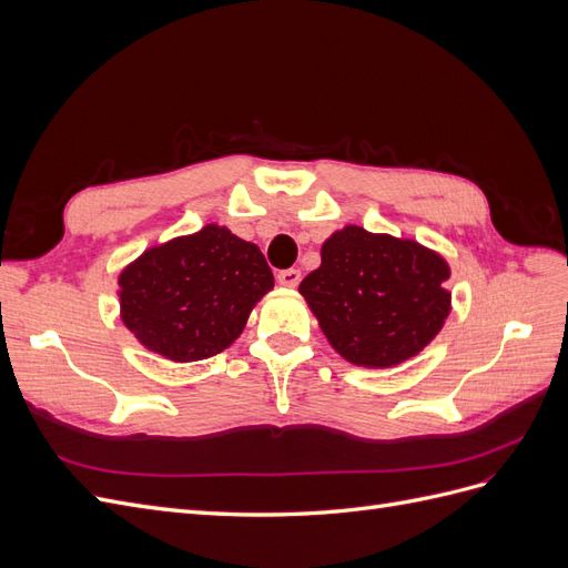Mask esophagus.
<instances>
[{"label":"esophagus","instance_id":"obj_1","mask_svg":"<svg viewBox=\"0 0 568 568\" xmlns=\"http://www.w3.org/2000/svg\"><path fill=\"white\" fill-rule=\"evenodd\" d=\"M277 282H280V286H286V288H296L298 286V282H301V270H282L280 274H277Z\"/></svg>","mask_w":568,"mask_h":568}]
</instances>
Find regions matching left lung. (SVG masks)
<instances>
[{"instance_id": "left-lung-1", "label": "left lung", "mask_w": 568, "mask_h": 568, "mask_svg": "<svg viewBox=\"0 0 568 568\" xmlns=\"http://www.w3.org/2000/svg\"><path fill=\"white\" fill-rule=\"evenodd\" d=\"M301 282L329 346L351 365L386 369L419 355L453 311L450 265L415 239L346 225L322 244Z\"/></svg>"}]
</instances>
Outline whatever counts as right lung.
Listing matches in <instances>:
<instances>
[{
	"instance_id": "1",
	"label": "right lung",
	"mask_w": 568,
	"mask_h": 568,
	"mask_svg": "<svg viewBox=\"0 0 568 568\" xmlns=\"http://www.w3.org/2000/svg\"><path fill=\"white\" fill-rule=\"evenodd\" d=\"M272 286L261 248L211 222L149 246L120 270V320L153 355L199 363L242 336Z\"/></svg>"
}]
</instances>
